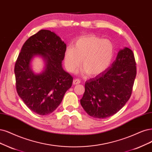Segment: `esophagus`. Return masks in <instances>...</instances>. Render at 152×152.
<instances>
[{"mask_svg":"<svg viewBox=\"0 0 152 152\" xmlns=\"http://www.w3.org/2000/svg\"><path fill=\"white\" fill-rule=\"evenodd\" d=\"M81 83V81L78 79H75L73 81V84L74 85H78V84H80Z\"/></svg>","mask_w":152,"mask_h":152,"instance_id":"obj_1","label":"esophagus"}]
</instances>
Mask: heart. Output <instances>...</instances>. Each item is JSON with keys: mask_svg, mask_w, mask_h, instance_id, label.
<instances>
[{"mask_svg": "<svg viewBox=\"0 0 152 152\" xmlns=\"http://www.w3.org/2000/svg\"><path fill=\"white\" fill-rule=\"evenodd\" d=\"M114 45L109 39L94 35L80 38L64 54V64L71 72L82 66L89 76H96L108 68L113 59Z\"/></svg>", "mask_w": 152, "mask_h": 152, "instance_id": "1", "label": "heart"}]
</instances>
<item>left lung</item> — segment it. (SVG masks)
Instances as JSON below:
<instances>
[{
	"mask_svg": "<svg viewBox=\"0 0 152 152\" xmlns=\"http://www.w3.org/2000/svg\"><path fill=\"white\" fill-rule=\"evenodd\" d=\"M137 75L132 50L120 49L108 68L85 83L80 100L83 109L95 118H105L119 111L130 99Z\"/></svg>",
	"mask_w": 152,
	"mask_h": 152,
	"instance_id": "obj_1",
	"label": "left lung"
}]
</instances>
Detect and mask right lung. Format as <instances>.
<instances>
[{
	"label": "right lung",
	"instance_id": "obj_1",
	"mask_svg": "<svg viewBox=\"0 0 152 152\" xmlns=\"http://www.w3.org/2000/svg\"><path fill=\"white\" fill-rule=\"evenodd\" d=\"M66 44L53 32L42 29L24 44L16 61L14 72L19 97L31 111L40 115L53 113L58 107L72 77L62 67ZM36 56L44 60L45 67L36 74L31 67Z\"/></svg>",
	"mask_w": 152,
	"mask_h": 152
}]
</instances>
